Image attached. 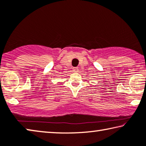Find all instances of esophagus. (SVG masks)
<instances>
[{"label":"esophagus","instance_id":"obj_1","mask_svg":"<svg viewBox=\"0 0 146 146\" xmlns=\"http://www.w3.org/2000/svg\"><path fill=\"white\" fill-rule=\"evenodd\" d=\"M73 71H74V72H78V68H74L73 69Z\"/></svg>","mask_w":146,"mask_h":146}]
</instances>
